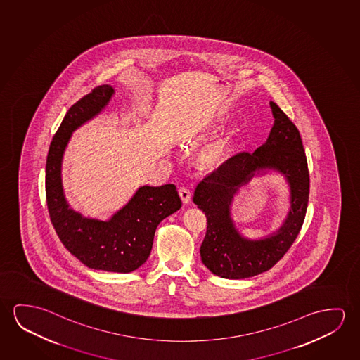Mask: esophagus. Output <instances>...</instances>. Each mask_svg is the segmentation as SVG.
Returning <instances> with one entry per match:
<instances>
[{
	"label": "esophagus",
	"mask_w": 360,
	"mask_h": 360,
	"mask_svg": "<svg viewBox=\"0 0 360 360\" xmlns=\"http://www.w3.org/2000/svg\"><path fill=\"white\" fill-rule=\"evenodd\" d=\"M178 192H179V197H181V200H182L183 203H189L191 202V198H192V193H191V189L188 187H179L178 189Z\"/></svg>",
	"instance_id": "esophagus-1"
}]
</instances>
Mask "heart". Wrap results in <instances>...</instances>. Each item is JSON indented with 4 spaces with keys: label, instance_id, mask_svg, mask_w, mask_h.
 Listing matches in <instances>:
<instances>
[{
    "label": "heart",
    "instance_id": "heart-1",
    "mask_svg": "<svg viewBox=\"0 0 360 360\" xmlns=\"http://www.w3.org/2000/svg\"><path fill=\"white\" fill-rule=\"evenodd\" d=\"M212 152H214V150H212Z\"/></svg>",
    "mask_w": 360,
    "mask_h": 360
}]
</instances>
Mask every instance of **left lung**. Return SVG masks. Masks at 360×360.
<instances>
[{"mask_svg": "<svg viewBox=\"0 0 360 360\" xmlns=\"http://www.w3.org/2000/svg\"><path fill=\"white\" fill-rule=\"evenodd\" d=\"M274 126L255 152H239L200 182L193 202L207 217L200 245L202 262L213 274L228 279L255 277L269 271L292 247L304 221L309 200V171L298 128L271 102ZM260 169L285 174L291 186V210L280 231L259 241L244 239L233 227L230 203L239 186Z\"/></svg>", "mask_w": 360, "mask_h": 360, "instance_id": "8db88e82", "label": "left lung"}]
</instances>
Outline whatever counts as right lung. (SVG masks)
I'll return each mask as SVG.
<instances>
[{"label": "right lung", "instance_id": "1", "mask_svg": "<svg viewBox=\"0 0 360 360\" xmlns=\"http://www.w3.org/2000/svg\"><path fill=\"white\" fill-rule=\"evenodd\" d=\"M113 94L111 86H98L67 112L46 160V200L52 226L71 255L92 269L129 273L150 257L157 226L181 208L176 186L141 187L107 221L84 218L71 210L62 189V155L71 134L98 115Z\"/></svg>", "mask_w": 360, "mask_h": 360}]
</instances>
